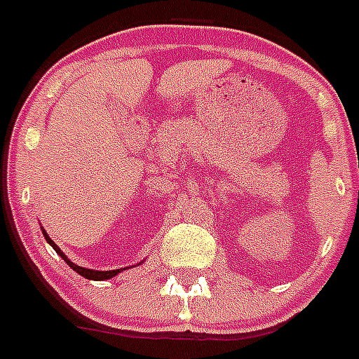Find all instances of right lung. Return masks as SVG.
<instances>
[{
  "mask_svg": "<svg viewBox=\"0 0 359 359\" xmlns=\"http://www.w3.org/2000/svg\"><path fill=\"white\" fill-rule=\"evenodd\" d=\"M41 231H43L44 239H46L50 244H52V248L55 250V252L62 257V261H66V264H68L69 268L75 269V271H77L79 275H82V277H84V278H90V280H107V278H113V277H115V275H118L120 271H123V269H126V268H122V269H111V271H98V269H88V268H82V266L73 264V262L69 261L68 257H66L65 253L61 252V248H59V246H57V244L53 243L52 239H50V236H48V233H46V231H44V228H41Z\"/></svg>",
  "mask_w": 359,
  "mask_h": 359,
  "instance_id": "1",
  "label": "right lung"
}]
</instances>
